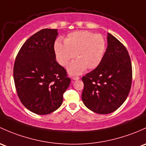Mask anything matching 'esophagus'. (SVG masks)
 <instances>
[{
  "mask_svg": "<svg viewBox=\"0 0 146 146\" xmlns=\"http://www.w3.org/2000/svg\"><path fill=\"white\" fill-rule=\"evenodd\" d=\"M72 79H73V80H78L80 79V78L78 77V76H73V77L72 78Z\"/></svg>",
  "mask_w": 146,
  "mask_h": 146,
  "instance_id": "esophagus-1",
  "label": "esophagus"
}]
</instances>
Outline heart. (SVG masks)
Listing matches in <instances>:
<instances>
[{
  "label": "heart",
  "instance_id": "obj_1",
  "mask_svg": "<svg viewBox=\"0 0 146 146\" xmlns=\"http://www.w3.org/2000/svg\"><path fill=\"white\" fill-rule=\"evenodd\" d=\"M105 48L102 35L89 31L72 32L65 38L64 44L57 40L54 45L56 60L63 66H66L75 56L77 59L68 67L71 75L80 74L86 68L89 70L96 68L102 60Z\"/></svg>",
  "mask_w": 146,
  "mask_h": 146
}]
</instances>
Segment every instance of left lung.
<instances>
[{"mask_svg": "<svg viewBox=\"0 0 146 146\" xmlns=\"http://www.w3.org/2000/svg\"><path fill=\"white\" fill-rule=\"evenodd\" d=\"M108 47L100 64L83 76V104L99 114H108L122 106L131 85L132 68L126 47L108 33Z\"/></svg>", "mask_w": 146, "mask_h": 146, "instance_id": "1", "label": "left lung"}]
</instances>
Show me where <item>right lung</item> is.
<instances>
[{"instance_id":"1","label":"right lung","mask_w":146,"mask_h":146,"mask_svg":"<svg viewBox=\"0 0 146 146\" xmlns=\"http://www.w3.org/2000/svg\"><path fill=\"white\" fill-rule=\"evenodd\" d=\"M57 29H44L21 47L14 64L17 92L23 105L38 115H47L61 106L70 79L56 61L54 45Z\"/></svg>"}]
</instances>
